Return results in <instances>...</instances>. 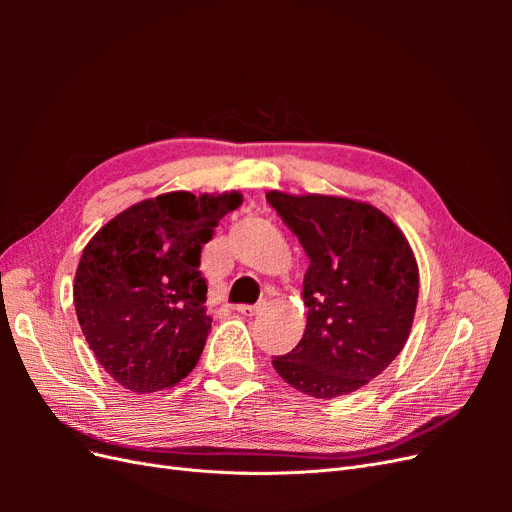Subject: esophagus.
<instances>
[{
  "label": "esophagus",
  "instance_id": "esophagus-1",
  "mask_svg": "<svg viewBox=\"0 0 512 512\" xmlns=\"http://www.w3.org/2000/svg\"><path fill=\"white\" fill-rule=\"evenodd\" d=\"M241 316H256L260 312V305H237L235 307Z\"/></svg>",
  "mask_w": 512,
  "mask_h": 512
}]
</instances>
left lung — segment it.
I'll return each instance as SVG.
<instances>
[{"instance_id": "left-lung-1", "label": "left lung", "mask_w": 512, "mask_h": 512, "mask_svg": "<svg viewBox=\"0 0 512 512\" xmlns=\"http://www.w3.org/2000/svg\"><path fill=\"white\" fill-rule=\"evenodd\" d=\"M267 200L309 258L305 333L273 367L309 397L348 395L408 342L418 299L412 247L389 215L361 200L277 190Z\"/></svg>"}]
</instances>
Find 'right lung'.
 <instances>
[{
  "instance_id": "add662e5",
  "label": "right lung",
  "mask_w": 512,
  "mask_h": 512,
  "mask_svg": "<svg viewBox=\"0 0 512 512\" xmlns=\"http://www.w3.org/2000/svg\"><path fill=\"white\" fill-rule=\"evenodd\" d=\"M239 192H168L121 211L85 245L74 307L98 363L132 393L179 384L211 329L200 250Z\"/></svg>"
}]
</instances>
